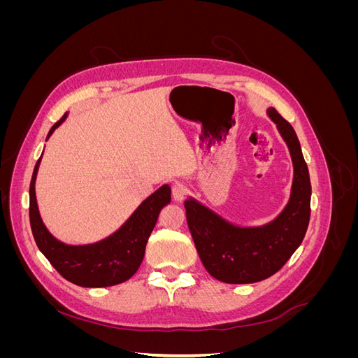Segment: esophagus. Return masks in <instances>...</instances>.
Here are the masks:
<instances>
[{
  "instance_id": "obj_1",
  "label": "esophagus",
  "mask_w": 358,
  "mask_h": 358,
  "mask_svg": "<svg viewBox=\"0 0 358 358\" xmlns=\"http://www.w3.org/2000/svg\"><path fill=\"white\" fill-rule=\"evenodd\" d=\"M171 192H173V199H175L176 201H182L183 199H185V196H187L188 188L183 185V183L176 182L175 185H173V188H171Z\"/></svg>"
}]
</instances>
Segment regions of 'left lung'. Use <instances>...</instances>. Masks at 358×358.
<instances>
[{
    "instance_id": "8db88e82",
    "label": "left lung",
    "mask_w": 358,
    "mask_h": 358,
    "mask_svg": "<svg viewBox=\"0 0 358 358\" xmlns=\"http://www.w3.org/2000/svg\"><path fill=\"white\" fill-rule=\"evenodd\" d=\"M268 116L288 145L294 179L287 208L275 221L255 229L231 225L196 200H185L187 222L206 270L227 284H252L275 275L306 234L310 179L294 128L275 109Z\"/></svg>"
}]
</instances>
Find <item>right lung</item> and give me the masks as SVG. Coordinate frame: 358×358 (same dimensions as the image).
<instances>
[{
  "label": "right lung",
  "instance_id": "obj_1",
  "mask_svg": "<svg viewBox=\"0 0 358 358\" xmlns=\"http://www.w3.org/2000/svg\"><path fill=\"white\" fill-rule=\"evenodd\" d=\"M64 119L66 115L50 128L48 137ZM38 164L40 159L34 167L29 185V222L40 251L61 276L76 285L101 288L125 282L137 272L143 262L145 248L157 224L158 215L171 200L170 187H161L152 196H149L138 206L131 218L107 239L94 245L69 246L57 241L40 218L34 189Z\"/></svg>",
  "mask_w": 358,
  "mask_h": 358
}]
</instances>
